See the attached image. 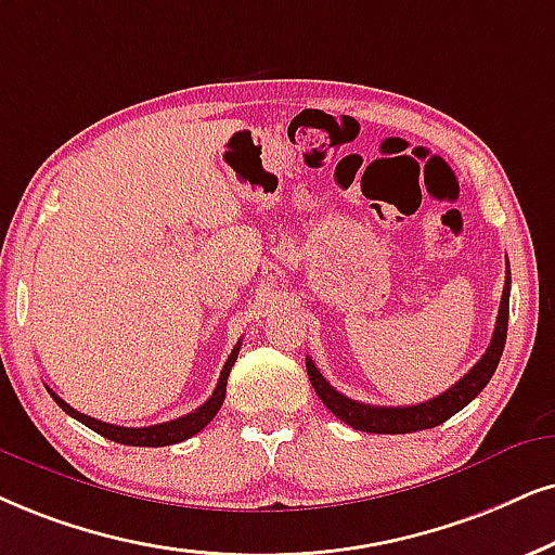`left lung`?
I'll list each match as a JSON object with an SVG mask.
<instances>
[{
  "instance_id": "obj_1",
  "label": "left lung",
  "mask_w": 555,
  "mask_h": 555,
  "mask_svg": "<svg viewBox=\"0 0 555 555\" xmlns=\"http://www.w3.org/2000/svg\"><path fill=\"white\" fill-rule=\"evenodd\" d=\"M509 266V263H507ZM509 271L504 276V292L500 301V314H496V327L489 343L487 353L476 361V366L461 376L451 389L443 395L427 399V402L410 404V406H374L356 402V399L343 397L335 387H330L325 376L320 374L312 359H307V376H310L314 391L322 399V404L333 412L343 423L356 427L363 433H378V435H402V433H417L427 430V427L443 425L448 417L461 412L479 391L487 387L489 378L494 376L496 366H500L504 340H507V320H509Z\"/></svg>"
}]
</instances>
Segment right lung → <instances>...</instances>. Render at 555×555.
<instances>
[{
  "label": "right lung",
  "mask_w": 555,
  "mask_h": 555,
  "mask_svg": "<svg viewBox=\"0 0 555 555\" xmlns=\"http://www.w3.org/2000/svg\"><path fill=\"white\" fill-rule=\"evenodd\" d=\"M237 350H241V343L233 348V353L228 356L225 366L220 371V382H217V387L212 391V397L207 399L205 404L196 406L194 412H189L184 417H177L171 420V423H160V425H149V427H120V425H109V423H102V420H94L89 415H83V412H76L72 404H66L63 399L51 391V397L55 399V404L61 406L66 415H72L74 420H79L81 425H87L89 430L100 433L102 438L107 440H115V443H122V446H145V448H160V446H173V443H181V440L192 438L205 427L209 420H212L217 412H220L222 402H225V389H228V376H230V369H233V363L237 359Z\"/></svg>",
  "instance_id": "right-lung-1"
}]
</instances>
